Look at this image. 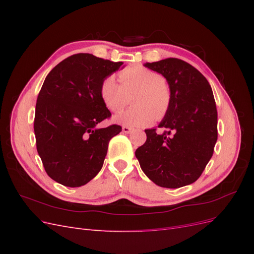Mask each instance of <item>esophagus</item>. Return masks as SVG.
Returning <instances> with one entry per match:
<instances>
[{
  "label": "esophagus",
  "mask_w": 254,
  "mask_h": 254,
  "mask_svg": "<svg viewBox=\"0 0 254 254\" xmlns=\"http://www.w3.org/2000/svg\"><path fill=\"white\" fill-rule=\"evenodd\" d=\"M132 128L131 127H128V126H123V132L124 133H130L132 131Z\"/></svg>",
  "instance_id": "esophagus-1"
}]
</instances>
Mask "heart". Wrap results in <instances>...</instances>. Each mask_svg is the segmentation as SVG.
I'll return each mask as SVG.
<instances>
[{"label": "heart", "instance_id": "1", "mask_svg": "<svg viewBox=\"0 0 254 254\" xmlns=\"http://www.w3.org/2000/svg\"><path fill=\"white\" fill-rule=\"evenodd\" d=\"M119 84L113 76H107L99 86L105 106L119 112L132 97L134 107L115 115L114 122L128 127H147L153 121L162 120L172 105V89L168 81L156 71L143 65H129L119 72Z\"/></svg>", "mask_w": 254, "mask_h": 254}]
</instances>
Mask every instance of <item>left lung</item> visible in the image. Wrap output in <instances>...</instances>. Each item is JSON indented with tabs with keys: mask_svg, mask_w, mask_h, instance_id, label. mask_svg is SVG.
<instances>
[{
	"mask_svg": "<svg viewBox=\"0 0 254 254\" xmlns=\"http://www.w3.org/2000/svg\"><path fill=\"white\" fill-rule=\"evenodd\" d=\"M145 66L162 74L172 89V105L157 129H146L135 150L142 171L157 186L178 189L195 182L213 156L217 141V109L211 86L196 67L178 58Z\"/></svg>",
	"mask_w": 254,
	"mask_h": 254,
	"instance_id": "left-lung-1",
	"label": "left lung"
}]
</instances>
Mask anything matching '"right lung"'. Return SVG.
Returning <instances> with one entry per match:
<instances>
[{"mask_svg":"<svg viewBox=\"0 0 254 254\" xmlns=\"http://www.w3.org/2000/svg\"><path fill=\"white\" fill-rule=\"evenodd\" d=\"M123 63L75 54L49 73L37 98L34 130L47 174L64 187L84 186L102 170L110 140L122 131L99 95L102 81Z\"/></svg>","mask_w":254,"mask_h":254,"instance_id":"1","label":"right lung"}]
</instances>
